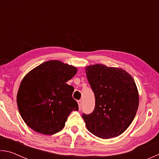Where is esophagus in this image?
Instances as JSON below:
<instances>
[{
	"mask_svg": "<svg viewBox=\"0 0 159 159\" xmlns=\"http://www.w3.org/2000/svg\"><path fill=\"white\" fill-rule=\"evenodd\" d=\"M78 104H79V109H81V107H82V101L81 100H79V101H78Z\"/></svg>",
	"mask_w": 159,
	"mask_h": 159,
	"instance_id": "obj_1",
	"label": "esophagus"
}]
</instances>
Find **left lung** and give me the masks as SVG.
I'll return each mask as SVG.
<instances>
[{"mask_svg": "<svg viewBox=\"0 0 159 159\" xmlns=\"http://www.w3.org/2000/svg\"><path fill=\"white\" fill-rule=\"evenodd\" d=\"M85 74L95 98L93 111L82 115L86 128L102 139L120 135L138 109L139 94L134 79L125 70L99 64L86 66Z\"/></svg>", "mask_w": 159, "mask_h": 159, "instance_id": "left-lung-1", "label": "left lung"}]
</instances>
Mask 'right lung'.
Instances as JSON below:
<instances>
[{
  "instance_id": "add662e5",
  "label": "right lung",
  "mask_w": 159,
  "mask_h": 159,
  "mask_svg": "<svg viewBox=\"0 0 159 159\" xmlns=\"http://www.w3.org/2000/svg\"><path fill=\"white\" fill-rule=\"evenodd\" d=\"M77 72L73 66L58 60L40 64L24 77L17 95L19 111L24 121L37 133L52 134L65 125L77 102L74 88L66 84Z\"/></svg>"
}]
</instances>
